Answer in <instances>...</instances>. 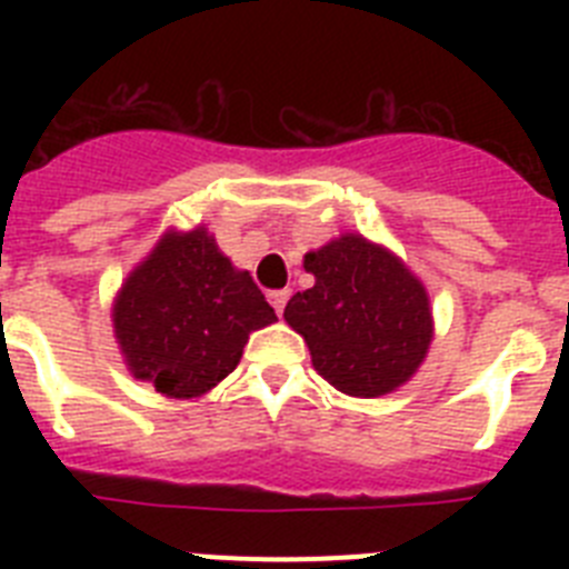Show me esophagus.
Listing matches in <instances>:
<instances>
[{
  "instance_id": "1",
  "label": "esophagus",
  "mask_w": 569,
  "mask_h": 569,
  "mask_svg": "<svg viewBox=\"0 0 569 569\" xmlns=\"http://www.w3.org/2000/svg\"><path fill=\"white\" fill-rule=\"evenodd\" d=\"M268 299H270V305L276 308V313L281 316L284 313V305H288V299H290V290H270Z\"/></svg>"
}]
</instances>
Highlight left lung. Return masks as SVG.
I'll list each match as a JSON object with an SVG mask.
<instances>
[{
  "mask_svg": "<svg viewBox=\"0 0 569 569\" xmlns=\"http://www.w3.org/2000/svg\"><path fill=\"white\" fill-rule=\"evenodd\" d=\"M305 270L316 284L288 301L284 319L305 336L321 379L361 399L405 385L433 339L421 281L353 233L305 256Z\"/></svg>",
  "mask_w": 569,
  "mask_h": 569,
  "instance_id": "obj_1",
  "label": "left lung"
}]
</instances>
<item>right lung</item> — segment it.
I'll return each mask as SVG.
<instances>
[{
	"mask_svg": "<svg viewBox=\"0 0 569 569\" xmlns=\"http://www.w3.org/2000/svg\"><path fill=\"white\" fill-rule=\"evenodd\" d=\"M276 321L248 270L219 253L208 230L168 233L116 299V339L136 379L170 399L208 393L233 373L250 330Z\"/></svg>",
	"mask_w": 569,
	"mask_h": 569,
	"instance_id": "right-lung-1",
	"label": "right lung"
}]
</instances>
